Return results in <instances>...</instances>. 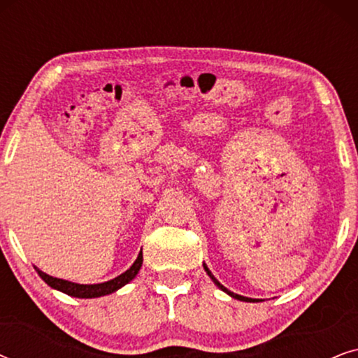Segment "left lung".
Wrapping results in <instances>:
<instances>
[{"mask_svg":"<svg viewBox=\"0 0 358 358\" xmlns=\"http://www.w3.org/2000/svg\"><path fill=\"white\" fill-rule=\"evenodd\" d=\"M203 268H205V272H207V273H208V277H210V278H212V280H213V283H215V285H217V287H218V288H220V290H222V292H224V293H228V295H229V296H231V298H234V300H239V301H249V303H256V301H261V300H256V298H248V296H241V295H238V293H233V292H229L227 287H223V285H222V283H220V282L217 280V278H215V275H213V273H212V272H210V268L207 267V264H203Z\"/></svg>","mask_w":358,"mask_h":358,"instance_id":"1","label":"left lung"}]
</instances>
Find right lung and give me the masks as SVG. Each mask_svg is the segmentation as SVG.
Wrapping results in <instances>:
<instances>
[{"label": "right lung", "instance_id": "obj_1", "mask_svg": "<svg viewBox=\"0 0 358 358\" xmlns=\"http://www.w3.org/2000/svg\"><path fill=\"white\" fill-rule=\"evenodd\" d=\"M141 264H143V252L140 251L138 257H136V261L131 264L130 268H127L124 273H120L119 277L112 278V280H107V282H102V283H75V282H68V280H63V278H57V277H52L48 275V273L42 272L41 268L36 267V271L38 273V277L42 278L43 282L47 283L48 287L55 288L58 292H63L66 293V295L70 296H75V298H99V296H104V295H110V293H114L122 288L127 283L134 280L136 277V273L141 268Z\"/></svg>", "mask_w": 358, "mask_h": 358}]
</instances>
